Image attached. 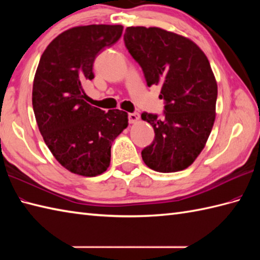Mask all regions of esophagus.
<instances>
[{"mask_svg":"<svg viewBox=\"0 0 260 260\" xmlns=\"http://www.w3.org/2000/svg\"><path fill=\"white\" fill-rule=\"evenodd\" d=\"M139 119H140V114L139 113H129L128 114V121L131 124L136 123V121Z\"/></svg>","mask_w":260,"mask_h":260,"instance_id":"34e87169","label":"esophagus"}]
</instances>
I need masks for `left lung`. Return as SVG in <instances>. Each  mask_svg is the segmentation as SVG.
Instances as JSON below:
<instances>
[{
	"mask_svg": "<svg viewBox=\"0 0 260 260\" xmlns=\"http://www.w3.org/2000/svg\"><path fill=\"white\" fill-rule=\"evenodd\" d=\"M124 42L147 86H162L165 104L163 117L142 114L155 133L142 151L143 161L162 173L184 170L203 150L214 123L218 87L209 60L194 42L159 27H127Z\"/></svg>",
	"mask_w": 260,
	"mask_h": 260,
	"instance_id": "1",
	"label": "left lung"
}]
</instances>
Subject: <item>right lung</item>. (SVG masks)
Here are the masks:
<instances>
[{
  "label": "right lung",
  "instance_id": "add662e5",
  "mask_svg": "<svg viewBox=\"0 0 260 260\" xmlns=\"http://www.w3.org/2000/svg\"><path fill=\"white\" fill-rule=\"evenodd\" d=\"M123 25L77 26L59 35L42 53L32 89L33 112L49 150L70 172L96 176L107 170L112 143L128 125L127 113L86 103L93 62L119 40Z\"/></svg>",
  "mask_w": 260,
  "mask_h": 260
}]
</instances>
